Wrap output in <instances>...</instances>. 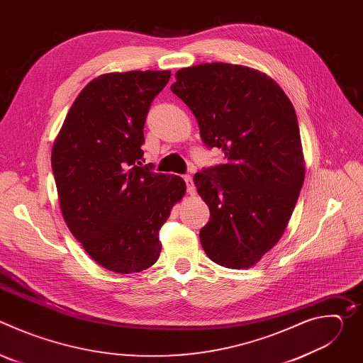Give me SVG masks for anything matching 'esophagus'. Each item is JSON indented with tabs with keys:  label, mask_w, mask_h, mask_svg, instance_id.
I'll return each mask as SVG.
<instances>
[{
	"label": "esophagus",
	"mask_w": 363,
	"mask_h": 363,
	"mask_svg": "<svg viewBox=\"0 0 363 363\" xmlns=\"http://www.w3.org/2000/svg\"><path fill=\"white\" fill-rule=\"evenodd\" d=\"M184 179H185V182H186V192H188L189 195H195L196 189H195V185H194V182H192V177H191V175H185Z\"/></svg>",
	"instance_id": "obj_1"
}]
</instances>
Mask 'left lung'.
Instances as JSON below:
<instances>
[{"label":"left lung","mask_w":363,"mask_h":363,"mask_svg":"<svg viewBox=\"0 0 363 363\" xmlns=\"http://www.w3.org/2000/svg\"><path fill=\"white\" fill-rule=\"evenodd\" d=\"M175 79L171 90L192 111L202 142L225 160L194 175L211 214L201 245L220 266L252 267L281 238L303 186L294 108L270 76L247 66L203 63Z\"/></svg>","instance_id":"1"}]
</instances>
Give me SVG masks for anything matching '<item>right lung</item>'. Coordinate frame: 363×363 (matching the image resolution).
Listing matches in <instances>:
<instances>
[{"mask_svg":"<svg viewBox=\"0 0 363 363\" xmlns=\"http://www.w3.org/2000/svg\"><path fill=\"white\" fill-rule=\"evenodd\" d=\"M169 77V70H135L93 79L51 150L70 233L97 264L119 274L157 263L160 230L186 191L181 177L139 167L149 106Z\"/></svg>","mask_w":363,"mask_h":363,"instance_id":"1","label":"right lung"}]
</instances>
